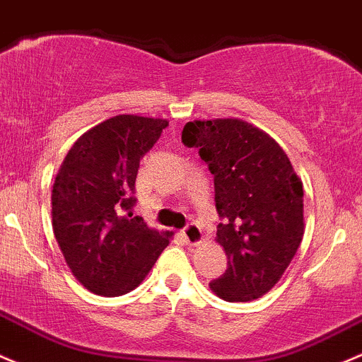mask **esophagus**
Returning <instances> with one entry per match:
<instances>
[{"label": "esophagus", "mask_w": 362, "mask_h": 362, "mask_svg": "<svg viewBox=\"0 0 362 362\" xmlns=\"http://www.w3.org/2000/svg\"><path fill=\"white\" fill-rule=\"evenodd\" d=\"M182 235H184V241L191 246H197L203 243V230L197 223H189L184 230H182Z\"/></svg>", "instance_id": "34e87169"}]
</instances>
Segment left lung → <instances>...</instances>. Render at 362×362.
<instances>
[{
	"instance_id": "obj_1",
	"label": "left lung",
	"mask_w": 362,
	"mask_h": 362,
	"mask_svg": "<svg viewBox=\"0 0 362 362\" xmlns=\"http://www.w3.org/2000/svg\"><path fill=\"white\" fill-rule=\"evenodd\" d=\"M182 142L199 147L215 177V241L227 271L210 288L226 302H251L271 291L291 264L303 232V184L283 147L238 117L189 121Z\"/></svg>"
}]
</instances>
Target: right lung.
<instances>
[{"mask_svg": "<svg viewBox=\"0 0 362 362\" xmlns=\"http://www.w3.org/2000/svg\"><path fill=\"white\" fill-rule=\"evenodd\" d=\"M168 121L119 114L83 133L52 189V226L72 276L86 290L119 296L135 290L171 234L133 216L140 158Z\"/></svg>", "mask_w": 362, "mask_h": 362, "instance_id": "1", "label": "right lung"}]
</instances>
